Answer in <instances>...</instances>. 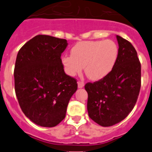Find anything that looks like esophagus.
Masks as SVG:
<instances>
[{
    "label": "esophagus",
    "instance_id": "esophagus-1",
    "mask_svg": "<svg viewBox=\"0 0 152 152\" xmlns=\"http://www.w3.org/2000/svg\"><path fill=\"white\" fill-rule=\"evenodd\" d=\"M84 83L82 82V81H78V82H77V87H78V88H84Z\"/></svg>",
    "mask_w": 152,
    "mask_h": 152
}]
</instances>
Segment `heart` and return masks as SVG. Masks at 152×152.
Returning <instances> with one entry per match:
<instances>
[{"label":"heart","instance_id":"b5f03b06","mask_svg":"<svg viewBox=\"0 0 152 152\" xmlns=\"http://www.w3.org/2000/svg\"><path fill=\"white\" fill-rule=\"evenodd\" d=\"M118 46L113 40L85 41L72 49V56H62L64 71L71 77L84 71L87 77L99 80L110 73L118 57Z\"/></svg>","mask_w":152,"mask_h":152}]
</instances>
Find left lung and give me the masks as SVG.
Returning a JSON list of instances; mask_svg holds the SVG:
<instances>
[{
	"label": "left lung",
	"mask_w": 152,
	"mask_h": 152,
	"mask_svg": "<svg viewBox=\"0 0 152 152\" xmlns=\"http://www.w3.org/2000/svg\"><path fill=\"white\" fill-rule=\"evenodd\" d=\"M119 49L116 64L104 78L84 86L88 111L92 120L107 127L121 122L132 110L141 88V64L133 45L116 36Z\"/></svg>",
	"instance_id": "8db88e82"
}]
</instances>
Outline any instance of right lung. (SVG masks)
<instances>
[{"mask_svg": "<svg viewBox=\"0 0 152 152\" xmlns=\"http://www.w3.org/2000/svg\"><path fill=\"white\" fill-rule=\"evenodd\" d=\"M67 45L64 39L38 35L17 54L13 73L16 96L25 116L38 126L54 127L61 123L77 89V80L64 73L61 62Z\"/></svg>", "mask_w": 152, "mask_h": 152, "instance_id": "right-lung-1", "label": "right lung"}]
</instances>
